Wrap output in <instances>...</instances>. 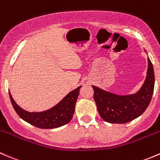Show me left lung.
I'll use <instances>...</instances> for the list:
<instances>
[{
    "label": "left lung",
    "mask_w": 160,
    "mask_h": 160,
    "mask_svg": "<svg viewBox=\"0 0 160 160\" xmlns=\"http://www.w3.org/2000/svg\"><path fill=\"white\" fill-rule=\"evenodd\" d=\"M152 64L148 58L147 75L141 89L134 95H117L92 85L94 100L102 119L110 123H126L140 116L149 106L154 90Z\"/></svg>",
    "instance_id": "8db88e82"
}]
</instances>
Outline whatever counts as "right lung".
<instances>
[{
    "label": "right lung",
    "mask_w": 160,
    "mask_h": 160,
    "mask_svg": "<svg viewBox=\"0 0 160 160\" xmlns=\"http://www.w3.org/2000/svg\"><path fill=\"white\" fill-rule=\"evenodd\" d=\"M81 87L69 92L53 108L42 112H28L24 111L14 101L10 92L9 95L14 110L23 120L40 129H55L67 124L72 118Z\"/></svg>",
    "instance_id": "add662e5"
}]
</instances>
